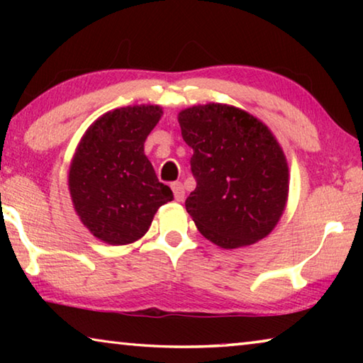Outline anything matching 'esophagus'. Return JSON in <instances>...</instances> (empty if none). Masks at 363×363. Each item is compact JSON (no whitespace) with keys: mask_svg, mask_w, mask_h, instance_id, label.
<instances>
[{"mask_svg":"<svg viewBox=\"0 0 363 363\" xmlns=\"http://www.w3.org/2000/svg\"><path fill=\"white\" fill-rule=\"evenodd\" d=\"M171 189H173L174 200L176 201H182L184 196H186V190H184L182 184L181 182H173V184H171Z\"/></svg>","mask_w":363,"mask_h":363,"instance_id":"34e87169","label":"esophagus"}]
</instances>
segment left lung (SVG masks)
<instances>
[{"mask_svg": "<svg viewBox=\"0 0 363 363\" xmlns=\"http://www.w3.org/2000/svg\"><path fill=\"white\" fill-rule=\"evenodd\" d=\"M177 120L194 149L186 210L201 235L227 250L269 235L288 196V164L269 128L224 104L186 108Z\"/></svg>", "mask_w": 363, "mask_h": 363, "instance_id": "obj_1", "label": "left lung"}]
</instances>
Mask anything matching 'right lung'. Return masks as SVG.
<instances>
[{"mask_svg":"<svg viewBox=\"0 0 363 363\" xmlns=\"http://www.w3.org/2000/svg\"><path fill=\"white\" fill-rule=\"evenodd\" d=\"M162 113L158 106L116 108L96 120L79 140L70 164V195L82 223L102 242H136L158 208L173 200L144 153Z\"/></svg>","mask_w":363,"mask_h":363,"instance_id":"right-lung-1","label":"right lung"}]
</instances>
